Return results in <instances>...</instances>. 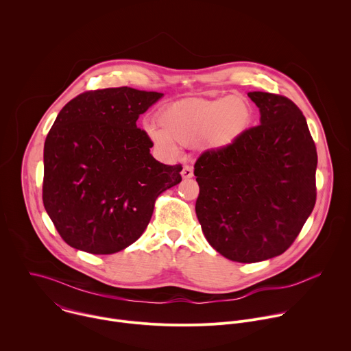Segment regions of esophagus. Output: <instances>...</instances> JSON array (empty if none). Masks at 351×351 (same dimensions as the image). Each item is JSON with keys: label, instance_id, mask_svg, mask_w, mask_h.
<instances>
[{"label": "esophagus", "instance_id": "1", "mask_svg": "<svg viewBox=\"0 0 351 351\" xmlns=\"http://www.w3.org/2000/svg\"><path fill=\"white\" fill-rule=\"evenodd\" d=\"M193 175H194L193 168H191L190 165H184L183 169H182V176H183L184 179H190V178H193Z\"/></svg>", "mask_w": 351, "mask_h": 351}]
</instances>
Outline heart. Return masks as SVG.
I'll list each match as a JSON object with an SVG mask.
<instances>
[{
    "mask_svg": "<svg viewBox=\"0 0 351 351\" xmlns=\"http://www.w3.org/2000/svg\"><path fill=\"white\" fill-rule=\"evenodd\" d=\"M251 120L252 111L244 99L226 96L169 106L157 115L162 130L147 127L146 132L167 154L176 153V143L191 146L199 142L206 150H223L245 134Z\"/></svg>",
    "mask_w": 351,
    "mask_h": 351,
    "instance_id": "1",
    "label": "heart"
}]
</instances>
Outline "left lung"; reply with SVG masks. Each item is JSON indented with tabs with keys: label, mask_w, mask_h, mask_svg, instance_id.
Masks as SVG:
<instances>
[{
	"label": "left lung",
	"mask_w": 351,
	"mask_h": 351,
	"mask_svg": "<svg viewBox=\"0 0 351 351\" xmlns=\"http://www.w3.org/2000/svg\"><path fill=\"white\" fill-rule=\"evenodd\" d=\"M261 125L194 165L195 213L224 258L255 263L284 254L315 205L317 150L300 108L288 97L250 92Z\"/></svg>",
	"instance_id": "obj_1"
}]
</instances>
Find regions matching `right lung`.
<instances>
[{
    "label": "right lung",
    "mask_w": 351,
    "mask_h": 351,
    "mask_svg": "<svg viewBox=\"0 0 351 351\" xmlns=\"http://www.w3.org/2000/svg\"><path fill=\"white\" fill-rule=\"evenodd\" d=\"M161 97L128 86L88 90L58 114L44 145L43 201L70 247L125 250L143 234L157 197L182 182V165L158 162L136 127Z\"/></svg>",
    "instance_id": "right-lung-1"
}]
</instances>
